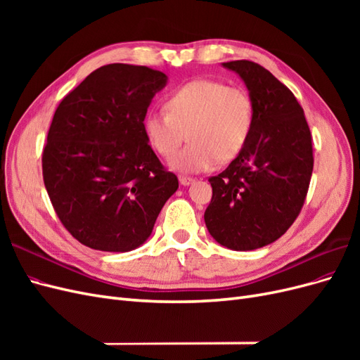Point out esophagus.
I'll use <instances>...</instances> for the list:
<instances>
[{"mask_svg": "<svg viewBox=\"0 0 360 360\" xmlns=\"http://www.w3.org/2000/svg\"><path fill=\"white\" fill-rule=\"evenodd\" d=\"M179 181L183 184V186H189V184H192V183L195 181V179L186 177V176H180V177H179Z\"/></svg>", "mask_w": 360, "mask_h": 360, "instance_id": "esophagus-1", "label": "esophagus"}]
</instances>
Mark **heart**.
I'll return each instance as SVG.
<instances>
[{
	"mask_svg": "<svg viewBox=\"0 0 360 360\" xmlns=\"http://www.w3.org/2000/svg\"><path fill=\"white\" fill-rule=\"evenodd\" d=\"M255 126V103L243 86L197 79L174 90L165 111L143 120L147 143L171 160L188 136L191 144L172 162L181 172H201L242 153Z\"/></svg>",
	"mask_w": 360,
	"mask_h": 360,
	"instance_id": "obj_1",
	"label": "heart"
}]
</instances>
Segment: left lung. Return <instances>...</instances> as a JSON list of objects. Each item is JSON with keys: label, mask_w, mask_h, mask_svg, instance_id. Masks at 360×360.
Masks as SVG:
<instances>
[{"label": "left lung", "mask_w": 360, "mask_h": 360, "mask_svg": "<svg viewBox=\"0 0 360 360\" xmlns=\"http://www.w3.org/2000/svg\"><path fill=\"white\" fill-rule=\"evenodd\" d=\"M222 64L245 81L255 126L242 153L209 179L204 221L217 243L252 250L278 240L299 216L314 168L312 136L297 99L267 69L248 60Z\"/></svg>", "instance_id": "obj_1"}]
</instances>
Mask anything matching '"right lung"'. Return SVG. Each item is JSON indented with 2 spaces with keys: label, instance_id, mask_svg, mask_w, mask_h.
<instances>
[{
  "label": "right lung",
  "instance_id": "obj_1",
  "mask_svg": "<svg viewBox=\"0 0 360 360\" xmlns=\"http://www.w3.org/2000/svg\"><path fill=\"white\" fill-rule=\"evenodd\" d=\"M167 75L114 63L91 72L53 114L43 148V181L64 228L79 243L127 252L153 231L177 191L148 146L143 120Z\"/></svg>",
  "mask_w": 360,
  "mask_h": 360
}]
</instances>
